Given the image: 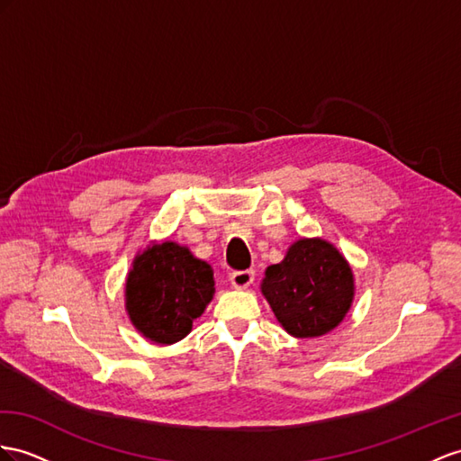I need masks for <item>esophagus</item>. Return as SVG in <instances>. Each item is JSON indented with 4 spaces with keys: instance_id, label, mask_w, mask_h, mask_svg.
<instances>
[{
    "instance_id": "1",
    "label": "esophagus",
    "mask_w": 461,
    "mask_h": 461,
    "mask_svg": "<svg viewBox=\"0 0 461 461\" xmlns=\"http://www.w3.org/2000/svg\"><path fill=\"white\" fill-rule=\"evenodd\" d=\"M230 280H231V286L233 288L243 290V288L253 285L255 273H253V270H233V273L230 275Z\"/></svg>"
}]
</instances>
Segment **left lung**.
<instances>
[{"label": "left lung", "mask_w": 461, "mask_h": 461, "mask_svg": "<svg viewBox=\"0 0 461 461\" xmlns=\"http://www.w3.org/2000/svg\"><path fill=\"white\" fill-rule=\"evenodd\" d=\"M276 320L294 337H320L347 315L354 296L345 257L323 240H300L267 268L261 286Z\"/></svg>", "instance_id": "obj_1"}]
</instances>
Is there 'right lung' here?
<instances>
[{
    "label": "right lung",
    "mask_w": 461,
    "mask_h": 461,
    "mask_svg": "<svg viewBox=\"0 0 461 461\" xmlns=\"http://www.w3.org/2000/svg\"><path fill=\"white\" fill-rule=\"evenodd\" d=\"M214 294V270L173 241L136 257L126 280V310L146 339L171 345L185 339Z\"/></svg>",
    "instance_id": "right-lung-1"
}]
</instances>
